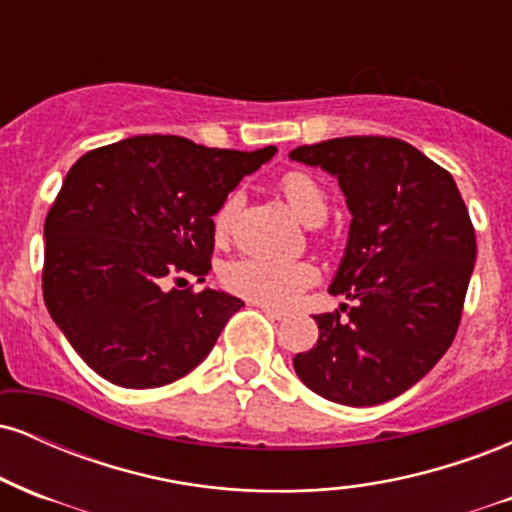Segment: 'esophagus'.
<instances>
[{
    "label": "esophagus",
    "instance_id": "esophagus-1",
    "mask_svg": "<svg viewBox=\"0 0 512 512\" xmlns=\"http://www.w3.org/2000/svg\"><path fill=\"white\" fill-rule=\"evenodd\" d=\"M257 308H260L262 313L267 315V317H272V320H284V317H286L284 310H276V308H272V305H262V303H257Z\"/></svg>",
    "mask_w": 512,
    "mask_h": 512
}]
</instances>
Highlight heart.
Returning a JSON list of instances; mask_svg holds the SVG:
<instances>
[{
    "label": "heart",
    "instance_id": "1",
    "mask_svg": "<svg viewBox=\"0 0 512 512\" xmlns=\"http://www.w3.org/2000/svg\"><path fill=\"white\" fill-rule=\"evenodd\" d=\"M279 187L286 202L291 204L293 214L303 223L317 226L327 216L330 199H327L325 187L313 175L303 173V170H289L279 180ZM238 204L240 195L233 192L214 211L211 226H214L216 238L228 236ZM315 279L317 269L313 264L305 260H284V257H238L221 269V284L228 291L245 301L272 305V308L291 305L310 284H315Z\"/></svg>",
    "mask_w": 512,
    "mask_h": 512
}]
</instances>
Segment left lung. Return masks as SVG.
<instances>
[{"label":"left lung","mask_w":512,"mask_h":512,"mask_svg":"<svg viewBox=\"0 0 512 512\" xmlns=\"http://www.w3.org/2000/svg\"><path fill=\"white\" fill-rule=\"evenodd\" d=\"M289 156L337 175L351 226L330 293L354 301L346 321L315 315L320 337L293 368L330 402L383 404L455 339L477 257L469 211L448 170L402 139L339 137Z\"/></svg>","instance_id":"obj_1"}]
</instances>
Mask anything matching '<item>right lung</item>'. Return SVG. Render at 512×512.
I'll list each match as a JSON object with an SVG mask.
<instances>
[{
	"label": "right lung",
	"mask_w": 512,
	"mask_h": 512,
	"mask_svg": "<svg viewBox=\"0 0 512 512\" xmlns=\"http://www.w3.org/2000/svg\"><path fill=\"white\" fill-rule=\"evenodd\" d=\"M276 154L209 149L142 134L88 151L45 219L43 298L74 351L120 387H161L190 373L243 301L170 289L211 269L214 211Z\"/></svg>",
	"instance_id": "obj_1"
}]
</instances>
